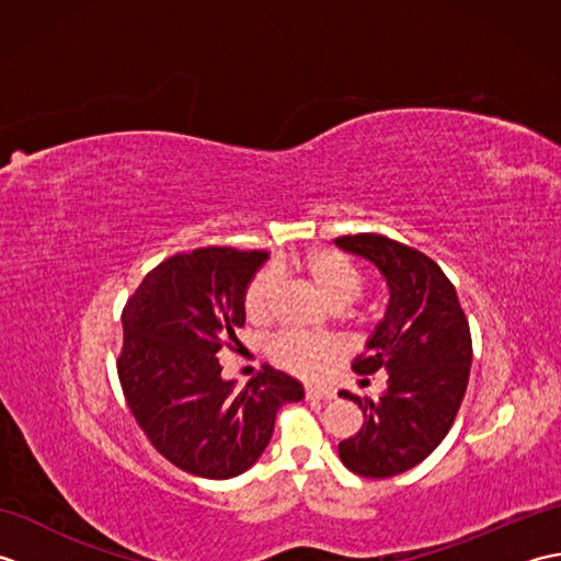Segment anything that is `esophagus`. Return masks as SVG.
<instances>
[{"label": "esophagus", "instance_id": "34e87169", "mask_svg": "<svg viewBox=\"0 0 561 561\" xmlns=\"http://www.w3.org/2000/svg\"><path fill=\"white\" fill-rule=\"evenodd\" d=\"M304 396H306V400L320 402V400H332V398H335V392H332L330 388H316V386H308Z\"/></svg>", "mask_w": 561, "mask_h": 561}]
</instances>
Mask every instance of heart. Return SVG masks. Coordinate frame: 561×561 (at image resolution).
<instances>
[{"instance_id":"b5f03b06","label":"heart","mask_w":561,"mask_h":561,"mask_svg":"<svg viewBox=\"0 0 561 561\" xmlns=\"http://www.w3.org/2000/svg\"><path fill=\"white\" fill-rule=\"evenodd\" d=\"M279 270H291L306 282H311L316 291L323 296L332 308H347L350 304L359 299V294L364 289L362 272L342 253L330 248L306 250L304 255L294 257L291 262H279ZM277 274L270 270L255 274V277L248 282L243 294L245 316L253 320V323H267L274 316V308H277ZM267 354L282 368H287L289 374L311 378L330 359L332 350L328 342L284 332V335H277L267 344Z\"/></svg>"}]
</instances>
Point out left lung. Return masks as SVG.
Segmentation results:
<instances>
[{"instance_id":"obj_1","label":"left lung","mask_w":561,"mask_h":561,"mask_svg":"<svg viewBox=\"0 0 561 561\" xmlns=\"http://www.w3.org/2000/svg\"><path fill=\"white\" fill-rule=\"evenodd\" d=\"M335 243L374 262L390 291L383 320L352 366L362 376L383 368L388 388L378 400L340 392L364 412L359 434L340 440V458L354 474L383 480L420 465L453 426L470 378V325L456 287L420 250L378 233Z\"/></svg>"}]
</instances>
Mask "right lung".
Returning <instances> with one entry per match:
<instances>
[{"label":"right lung","instance_id":"add662e5","mask_svg":"<svg viewBox=\"0 0 561 561\" xmlns=\"http://www.w3.org/2000/svg\"><path fill=\"white\" fill-rule=\"evenodd\" d=\"M265 250L195 248L153 267L123 308L117 376L141 432L175 468L207 480L245 472L267 448L274 416L304 398L299 380L265 366L243 390L217 354L238 344L243 294Z\"/></svg>","mask_w":561,"mask_h":561}]
</instances>
